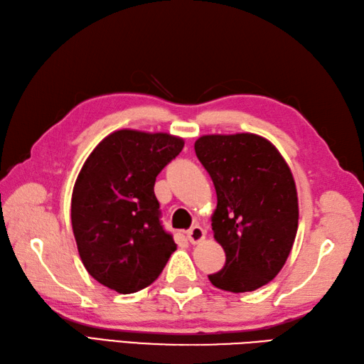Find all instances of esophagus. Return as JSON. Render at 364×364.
I'll list each match as a JSON object with an SVG mask.
<instances>
[{"label":"esophagus","instance_id":"1","mask_svg":"<svg viewBox=\"0 0 364 364\" xmlns=\"http://www.w3.org/2000/svg\"><path fill=\"white\" fill-rule=\"evenodd\" d=\"M186 235H188V240H189L192 245H197V243H200L201 240H205L206 231L203 230V228H201L200 225H196V226H192L188 232H186Z\"/></svg>","mask_w":364,"mask_h":364}]
</instances>
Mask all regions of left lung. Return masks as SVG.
Masks as SVG:
<instances>
[{"label": "left lung", "mask_w": 364, "mask_h": 364, "mask_svg": "<svg viewBox=\"0 0 364 364\" xmlns=\"http://www.w3.org/2000/svg\"><path fill=\"white\" fill-rule=\"evenodd\" d=\"M196 154L217 192L213 231L226 255L209 281L232 293L257 290L281 272L296 237L290 167L272 142L252 133L205 134Z\"/></svg>", "instance_id": "obj_1"}]
</instances>
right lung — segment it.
<instances>
[{"mask_svg":"<svg viewBox=\"0 0 364 364\" xmlns=\"http://www.w3.org/2000/svg\"><path fill=\"white\" fill-rule=\"evenodd\" d=\"M183 147L168 133L117 130L83 164L73 189V232L87 272L108 289H146L176 250L159 220L154 186Z\"/></svg>","mask_w":364,"mask_h":364,"instance_id":"obj_1","label":"right lung"}]
</instances>
